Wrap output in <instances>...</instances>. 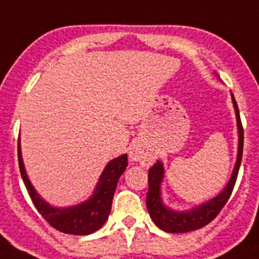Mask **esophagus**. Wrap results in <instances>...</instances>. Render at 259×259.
Returning <instances> with one entry per match:
<instances>
[{"label": "esophagus", "mask_w": 259, "mask_h": 259, "mask_svg": "<svg viewBox=\"0 0 259 259\" xmlns=\"http://www.w3.org/2000/svg\"><path fill=\"white\" fill-rule=\"evenodd\" d=\"M129 157L132 161H139V163L145 164V165L152 163V155L146 151V150H143L139 145L132 146L129 151Z\"/></svg>", "instance_id": "esophagus-1"}]
</instances>
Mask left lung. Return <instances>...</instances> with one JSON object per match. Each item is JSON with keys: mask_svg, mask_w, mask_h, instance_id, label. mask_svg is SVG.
Returning <instances> with one entry per match:
<instances>
[{"mask_svg": "<svg viewBox=\"0 0 259 259\" xmlns=\"http://www.w3.org/2000/svg\"><path fill=\"white\" fill-rule=\"evenodd\" d=\"M231 96H232L238 130L237 157H236V163L235 167H233L232 175H231V179L228 180L227 185L224 186L223 190L217 197L211 198L210 201L203 202V203L198 204L193 208H189V210H173V208L168 207L167 204H164L163 198H161V183L164 180L163 163L160 160H157L148 170V192L147 197H146V206H147L148 213H150L155 226L163 229L164 232L185 233L207 226L211 220L218 217V213L224 207V204L227 203V201L232 194L233 186H235L236 179H237L238 168H240L242 159L244 130H242L240 112H238V107L236 104L235 96H233V94H231Z\"/></svg>", "mask_w": 259, "mask_h": 259, "instance_id": "left-lung-1", "label": "left lung"}]
</instances>
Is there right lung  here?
I'll return each instance as SVG.
<instances>
[{"label":"right lung","instance_id":"1","mask_svg":"<svg viewBox=\"0 0 259 259\" xmlns=\"http://www.w3.org/2000/svg\"><path fill=\"white\" fill-rule=\"evenodd\" d=\"M18 161L24 185L41 217L60 232L84 236L91 235L102 228L109 217L117 183L127 167V155L123 154L109 161L99 177L91 197L82 203L69 207L52 206L36 192L24 168L21 141H18Z\"/></svg>","mask_w":259,"mask_h":259}]
</instances>
